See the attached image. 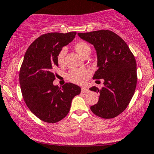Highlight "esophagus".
I'll list each match as a JSON object with an SVG mask.
<instances>
[{
	"label": "esophagus",
	"instance_id": "esophagus-1",
	"mask_svg": "<svg viewBox=\"0 0 154 154\" xmlns=\"http://www.w3.org/2000/svg\"><path fill=\"white\" fill-rule=\"evenodd\" d=\"M88 89L87 88H84V87H83V88H82V92L83 93H86V92H88Z\"/></svg>",
	"mask_w": 154,
	"mask_h": 154
}]
</instances>
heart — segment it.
<instances>
[{"mask_svg":"<svg viewBox=\"0 0 154 154\" xmlns=\"http://www.w3.org/2000/svg\"><path fill=\"white\" fill-rule=\"evenodd\" d=\"M76 51L82 57H85L87 54H90V47L85 42H79L74 45ZM66 48H63L57 55V64L60 66H63L65 63V57L66 55ZM90 77V72L88 69L81 68V69H73L68 73L67 77L68 80L72 83L78 85H83L86 83V80Z\"/></svg>","mask_w":154,"mask_h":154,"instance_id":"b5f03b06","label":"heart"}]
</instances>
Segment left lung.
<instances>
[{
	"label": "left lung",
	"instance_id": "8db88e82",
	"mask_svg": "<svg viewBox=\"0 0 154 154\" xmlns=\"http://www.w3.org/2000/svg\"><path fill=\"white\" fill-rule=\"evenodd\" d=\"M82 39L94 45L98 68L94 80L103 79L104 86L91 91L100 94L97 104L90 107L94 115L109 119L123 112L130 103L137 84L136 62L127 43L110 30L78 33Z\"/></svg>",
	"mask_w": 154,
	"mask_h": 154
}]
</instances>
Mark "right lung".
I'll return each mask as SVG.
<instances>
[{
  "instance_id": "1",
  "label": "right lung",
  "mask_w": 154,
  "mask_h": 154,
  "mask_svg": "<svg viewBox=\"0 0 154 154\" xmlns=\"http://www.w3.org/2000/svg\"><path fill=\"white\" fill-rule=\"evenodd\" d=\"M77 34L49 32L36 38L24 54L19 71L21 94L29 109L40 120L57 123L64 119L74 96L81 91L77 85L66 83L63 88L54 86L57 55Z\"/></svg>"
}]
</instances>
